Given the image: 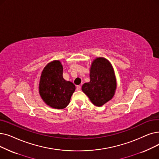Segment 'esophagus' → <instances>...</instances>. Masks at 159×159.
I'll return each instance as SVG.
<instances>
[{"label": "esophagus", "mask_w": 159, "mask_h": 159, "mask_svg": "<svg viewBox=\"0 0 159 159\" xmlns=\"http://www.w3.org/2000/svg\"><path fill=\"white\" fill-rule=\"evenodd\" d=\"M81 89V87L80 85H78V86L76 87V90H80Z\"/></svg>", "instance_id": "obj_1"}]
</instances>
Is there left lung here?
I'll return each instance as SVG.
<instances>
[{"mask_svg":"<svg viewBox=\"0 0 159 159\" xmlns=\"http://www.w3.org/2000/svg\"><path fill=\"white\" fill-rule=\"evenodd\" d=\"M90 79L89 82L83 85L81 89L94 105L100 107L112 99L116 82L109 61L103 57L96 59L90 68Z\"/></svg>","mask_w":159,"mask_h":159,"instance_id":"left-lung-1","label":"left lung"}]
</instances>
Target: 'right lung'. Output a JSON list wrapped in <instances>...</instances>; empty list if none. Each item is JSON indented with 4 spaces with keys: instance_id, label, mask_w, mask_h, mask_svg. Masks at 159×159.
Instances as JSON below:
<instances>
[{
    "instance_id": "obj_1",
    "label": "right lung",
    "mask_w": 159,
    "mask_h": 159,
    "mask_svg": "<svg viewBox=\"0 0 159 159\" xmlns=\"http://www.w3.org/2000/svg\"><path fill=\"white\" fill-rule=\"evenodd\" d=\"M75 87L63 78V66L59 61L48 63L43 70L39 82V93L49 106L61 109L69 105Z\"/></svg>"
}]
</instances>
